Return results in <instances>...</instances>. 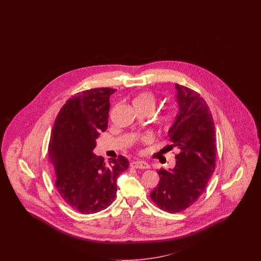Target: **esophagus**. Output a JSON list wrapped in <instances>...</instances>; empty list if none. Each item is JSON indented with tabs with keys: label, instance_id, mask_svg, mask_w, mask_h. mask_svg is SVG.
Listing matches in <instances>:
<instances>
[{
	"label": "esophagus",
	"instance_id": "34e87169",
	"mask_svg": "<svg viewBox=\"0 0 261 261\" xmlns=\"http://www.w3.org/2000/svg\"><path fill=\"white\" fill-rule=\"evenodd\" d=\"M130 166L134 168H140V169H147L150 167L146 162H143V161H134L130 164Z\"/></svg>",
	"mask_w": 261,
	"mask_h": 261
}]
</instances>
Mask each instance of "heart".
Returning <instances> with one entry per match:
<instances>
[{
	"instance_id": "1",
	"label": "heart",
	"mask_w": 261,
	"mask_h": 261,
	"mask_svg": "<svg viewBox=\"0 0 261 261\" xmlns=\"http://www.w3.org/2000/svg\"><path fill=\"white\" fill-rule=\"evenodd\" d=\"M156 97L149 92H142L135 96L132 99V104L135 110H146L153 112L156 107ZM176 114L173 111H167L160 119L158 125L161 130L167 131L169 130L175 122ZM148 141L146 138L141 139V142H146Z\"/></svg>"
}]
</instances>
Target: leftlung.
Listing matches in <instances>:
<instances>
[{"mask_svg": "<svg viewBox=\"0 0 261 261\" xmlns=\"http://www.w3.org/2000/svg\"><path fill=\"white\" fill-rule=\"evenodd\" d=\"M179 113L168 131L177 147L173 169H159L160 182L152 190V201L170 214L185 211L204 192L214 173L216 160L213 115L197 92L176 84Z\"/></svg>", "mask_w": 261, "mask_h": 261, "instance_id": "1", "label": "left lung"}]
</instances>
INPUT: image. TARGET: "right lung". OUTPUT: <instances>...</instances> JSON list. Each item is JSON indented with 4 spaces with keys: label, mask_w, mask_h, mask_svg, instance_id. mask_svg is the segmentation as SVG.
<instances>
[{
    "label": "right lung",
    "mask_w": 261,
    "mask_h": 261,
    "mask_svg": "<svg viewBox=\"0 0 261 261\" xmlns=\"http://www.w3.org/2000/svg\"><path fill=\"white\" fill-rule=\"evenodd\" d=\"M112 88L83 91L67 100L51 130L48 158L56 188L64 201L81 214L105 210L117 195V179L129 162L119 155L106 164L93 153L96 139L107 129Z\"/></svg>",
    "instance_id": "obj_1"
}]
</instances>
